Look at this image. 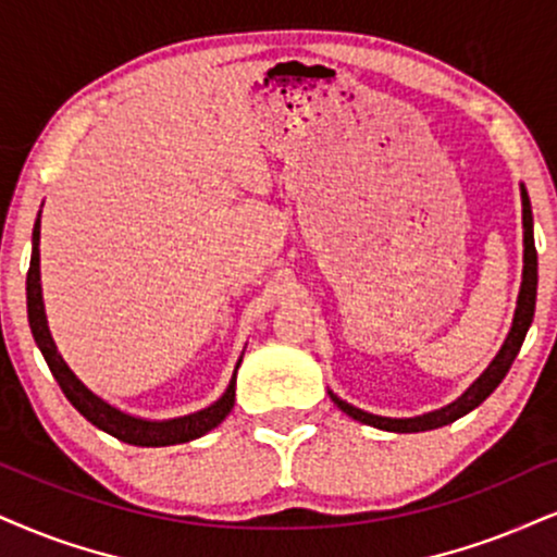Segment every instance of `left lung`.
<instances>
[{
	"instance_id": "1",
	"label": "left lung",
	"mask_w": 557,
	"mask_h": 557,
	"mask_svg": "<svg viewBox=\"0 0 557 557\" xmlns=\"http://www.w3.org/2000/svg\"><path fill=\"white\" fill-rule=\"evenodd\" d=\"M519 190H521V226H524V268H521V286L517 297V310H513V320H511V331L506 335L504 346L498 348V354L493 356L488 369H485V372L480 374L478 380L457 397V400L444 405V408L429 410V413L413 416V418H387V416L367 413V410L341 400L333 389H327L331 400L338 405L343 413L351 416L354 421L374 425V429H382V431H395V434H418V431L442 429L446 423H455L457 418L468 416L470 410H475L478 405L498 387L500 380H504L506 372L511 369L513 359H517L521 343H524V335L530 331L532 318H534V301H537V250H534L532 203H530V196H527L524 183L519 185Z\"/></svg>"
}]
</instances>
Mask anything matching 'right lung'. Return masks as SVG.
<instances>
[{"mask_svg": "<svg viewBox=\"0 0 557 557\" xmlns=\"http://www.w3.org/2000/svg\"><path fill=\"white\" fill-rule=\"evenodd\" d=\"M40 211L33 226V256H30V271H27L25 292H27V322H30L33 338H36L40 354L51 369L53 380L59 382V387L64 389L66 400L87 418L89 423L98 425L100 431L111 434L121 442L134 444V446H170V444H183L194 442V438L209 434L211 429H216L219 423L230 416L232 405H235V387H237V369L243 356L237 359L232 380L226 384V389L216 403H211L209 408L196 410V413L181 416V418H164V421H149V418H139L126 413V410L115 408L108 400H102L100 395H95L77 374L69 369L64 356L59 354L53 335L48 331L46 320V307H44V289H40Z\"/></svg>", "mask_w": 557, "mask_h": 557, "instance_id": "obj_1", "label": "right lung"}]
</instances>
